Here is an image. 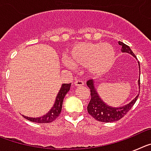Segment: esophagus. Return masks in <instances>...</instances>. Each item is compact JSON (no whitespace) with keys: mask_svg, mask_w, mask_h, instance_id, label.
I'll list each match as a JSON object with an SVG mask.
<instances>
[{"mask_svg":"<svg viewBox=\"0 0 151 151\" xmlns=\"http://www.w3.org/2000/svg\"><path fill=\"white\" fill-rule=\"evenodd\" d=\"M75 85H76V86H78V87H80V86H83L84 85V82L83 81H82V80H76V82H75Z\"/></svg>","mask_w":151,"mask_h":151,"instance_id":"34e87169","label":"esophagus"}]
</instances>
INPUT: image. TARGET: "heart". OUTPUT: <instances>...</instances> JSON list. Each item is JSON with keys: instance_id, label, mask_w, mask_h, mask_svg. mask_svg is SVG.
<instances>
[{"instance_id": "heart-1", "label": "heart", "mask_w": 151, "mask_h": 151, "mask_svg": "<svg viewBox=\"0 0 151 151\" xmlns=\"http://www.w3.org/2000/svg\"><path fill=\"white\" fill-rule=\"evenodd\" d=\"M66 58L74 66H85L91 75H101L110 69L115 61V50L108 44L82 43L68 51Z\"/></svg>"}]
</instances>
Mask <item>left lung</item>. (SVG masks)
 <instances>
[{"instance_id":"1","label":"left lung","mask_w":151,"mask_h":151,"mask_svg":"<svg viewBox=\"0 0 151 151\" xmlns=\"http://www.w3.org/2000/svg\"><path fill=\"white\" fill-rule=\"evenodd\" d=\"M119 45L122 46L121 51L129 53L136 58V56L134 55L132 50H131V48L128 45L124 44L122 41H119ZM138 65H139L140 68L139 62H138ZM138 83L140 88V78L138 79ZM87 85L91 91V101L88 105V112L93 118L95 119L96 120L103 122H116V121H118L119 119H122L135 104L138 95H139L138 94L136 97H134V100H132L130 103L125 106H120V107H113V106H108L101 99V97H99L95 87H94L93 80H88L87 82Z\"/></svg>"}]
</instances>
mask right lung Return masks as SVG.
<instances>
[{
  "mask_svg": "<svg viewBox=\"0 0 151 151\" xmlns=\"http://www.w3.org/2000/svg\"><path fill=\"white\" fill-rule=\"evenodd\" d=\"M70 86H71V83L63 84L60 88V90L58 92L57 97H56L54 105L51 108V110L47 114L41 117H37V118H31V117L23 116L24 118H26V119L31 121V122H37V123H49V122H51L55 120L57 116L60 114L64 97L66 96V93L70 89Z\"/></svg>",
  "mask_w": 151,
  "mask_h": 151,
  "instance_id": "right-lung-1",
  "label": "right lung"
}]
</instances>
